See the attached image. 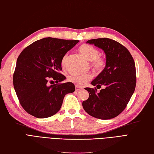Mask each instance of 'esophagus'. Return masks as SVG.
Returning a JSON list of instances; mask_svg holds the SVG:
<instances>
[{"mask_svg":"<svg viewBox=\"0 0 154 154\" xmlns=\"http://www.w3.org/2000/svg\"><path fill=\"white\" fill-rule=\"evenodd\" d=\"M82 90V88H80L79 86H75V91H79V90Z\"/></svg>","mask_w":154,"mask_h":154,"instance_id":"34e87169","label":"esophagus"}]
</instances>
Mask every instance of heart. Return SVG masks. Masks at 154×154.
<instances>
[{"label": "heart", "mask_w": 154, "mask_h": 154, "mask_svg": "<svg viewBox=\"0 0 154 154\" xmlns=\"http://www.w3.org/2000/svg\"><path fill=\"white\" fill-rule=\"evenodd\" d=\"M79 51L82 55L87 59L88 61H91V66L94 70L97 72H100L105 66V60L99 57V51L97 48L90 45L83 44L79 47ZM68 58V54L63 56L61 60V66H65ZM92 78V75L90 73L84 74H72L69 77V80L74 84L79 86H83L86 84Z\"/></svg>", "instance_id": "obj_1"}]
</instances>
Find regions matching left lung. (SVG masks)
<instances>
[{"label": "left lung", "mask_w": 154, "mask_h": 154, "mask_svg": "<svg viewBox=\"0 0 154 154\" xmlns=\"http://www.w3.org/2000/svg\"><path fill=\"white\" fill-rule=\"evenodd\" d=\"M86 43L94 45L106 54V66L91 82L93 86L104 88H86L88 100L82 107L88 115L101 120L117 116L125 109L133 95L136 84L135 63L131 53L122 44L109 38L90 39Z\"/></svg>", "instance_id": "left-lung-1"}]
</instances>
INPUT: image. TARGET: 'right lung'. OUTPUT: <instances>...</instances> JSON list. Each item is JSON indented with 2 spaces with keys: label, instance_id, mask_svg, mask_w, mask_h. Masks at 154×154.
I'll list each match as a JSON object with an SVG mask.
<instances>
[{
  "label": "right lung",
  "instance_id": "right-lung-1",
  "mask_svg": "<svg viewBox=\"0 0 154 154\" xmlns=\"http://www.w3.org/2000/svg\"><path fill=\"white\" fill-rule=\"evenodd\" d=\"M79 40L45 38L34 42L20 54L13 75V86L21 106L38 118L51 117L60 109L66 94L75 91L70 82L48 85L66 77L61 73V60Z\"/></svg>",
  "mask_w": 154,
  "mask_h": 154
}]
</instances>
